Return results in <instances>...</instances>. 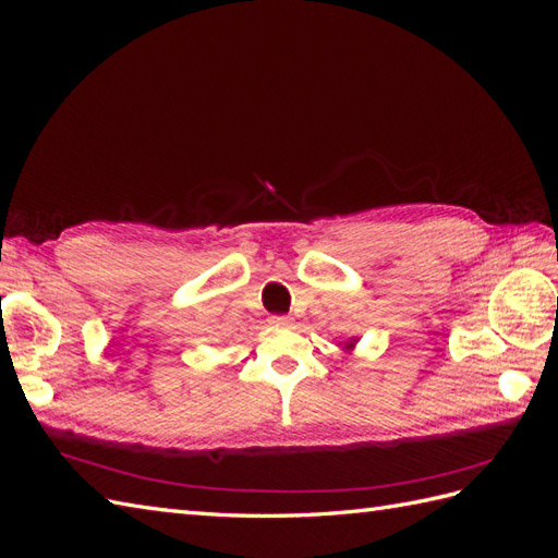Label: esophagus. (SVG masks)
Segmentation results:
<instances>
[{"mask_svg": "<svg viewBox=\"0 0 558 558\" xmlns=\"http://www.w3.org/2000/svg\"><path fill=\"white\" fill-rule=\"evenodd\" d=\"M269 324H275V326H291L293 318H291V316H269Z\"/></svg>", "mask_w": 558, "mask_h": 558, "instance_id": "esophagus-1", "label": "esophagus"}]
</instances>
